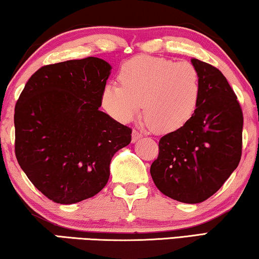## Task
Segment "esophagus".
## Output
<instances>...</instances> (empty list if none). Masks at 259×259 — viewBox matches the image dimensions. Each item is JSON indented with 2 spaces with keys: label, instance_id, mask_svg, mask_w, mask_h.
Listing matches in <instances>:
<instances>
[{
  "label": "esophagus",
  "instance_id": "obj_1",
  "mask_svg": "<svg viewBox=\"0 0 259 259\" xmlns=\"http://www.w3.org/2000/svg\"><path fill=\"white\" fill-rule=\"evenodd\" d=\"M141 138H142V134L139 133L138 131L134 130L133 133H132V142H137L138 140H140Z\"/></svg>",
  "mask_w": 259,
  "mask_h": 259
}]
</instances>
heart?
Masks as SVG:
<instances>
[{
    "label": "heart",
    "instance_id": "obj_1",
    "mask_svg": "<svg viewBox=\"0 0 259 259\" xmlns=\"http://www.w3.org/2000/svg\"><path fill=\"white\" fill-rule=\"evenodd\" d=\"M122 85H107L103 106L112 117L128 122L142 110L156 133L181 128L196 110L200 76L188 62L138 56L125 62L119 72Z\"/></svg>",
    "mask_w": 259,
    "mask_h": 259
}]
</instances>
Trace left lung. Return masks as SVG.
Returning <instances> with one entry per match:
<instances>
[{
	"instance_id": "left-lung-1",
	"label": "left lung",
	"mask_w": 259,
	"mask_h": 259,
	"mask_svg": "<svg viewBox=\"0 0 259 259\" xmlns=\"http://www.w3.org/2000/svg\"><path fill=\"white\" fill-rule=\"evenodd\" d=\"M201 91L190 120L159 141L151 175L161 193L183 203H200L227 181L242 155L243 113L227 78L192 58Z\"/></svg>"
}]
</instances>
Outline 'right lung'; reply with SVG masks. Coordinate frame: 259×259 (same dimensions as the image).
<instances>
[{
    "mask_svg": "<svg viewBox=\"0 0 259 259\" xmlns=\"http://www.w3.org/2000/svg\"><path fill=\"white\" fill-rule=\"evenodd\" d=\"M112 66L88 57L40 67L15 106V154L32 185L56 203L95 196L132 130L100 111Z\"/></svg>",
    "mask_w": 259,
    "mask_h": 259,
    "instance_id": "obj_1",
    "label": "right lung"
}]
</instances>
